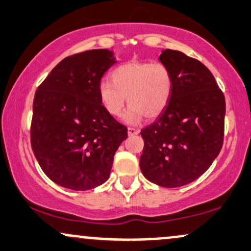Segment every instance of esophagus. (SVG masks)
<instances>
[{"mask_svg":"<svg viewBox=\"0 0 251 251\" xmlns=\"http://www.w3.org/2000/svg\"><path fill=\"white\" fill-rule=\"evenodd\" d=\"M127 133H128V135H137L138 133H139V129L133 128V127H128Z\"/></svg>","mask_w":251,"mask_h":251,"instance_id":"esophagus-1","label":"esophagus"}]
</instances>
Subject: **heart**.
<instances>
[{"mask_svg": "<svg viewBox=\"0 0 251 251\" xmlns=\"http://www.w3.org/2000/svg\"><path fill=\"white\" fill-rule=\"evenodd\" d=\"M111 79L112 83H99L101 105L109 116L119 117L127 97L129 107L124 120L132 125L142 122L145 116H159L168 105L174 87L171 71L163 62L132 60L114 68Z\"/></svg>", "mask_w": 251, "mask_h": 251, "instance_id": "heart-1", "label": "heart"}]
</instances>
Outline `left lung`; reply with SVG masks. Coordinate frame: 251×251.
<instances>
[{"instance_id": "1", "label": "left lung", "mask_w": 251, "mask_h": 251, "mask_svg": "<svg viewBox=\"0 0 251 251\" xmlns=\"http://www.w3.org/2000/svg\"><path fill=\"white\" fill-rule=\"evenodd\" d=\"M159 61L171 71L174 87L165 109L140 132V170L157 185L179 188L201 177L220 154L226 99L198 60L165 50Z\"/></svg>"}]
</instances>
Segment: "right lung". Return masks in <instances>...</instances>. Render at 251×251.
Returning a JSON list of instances; mask_svg holds the SVG:
<instances>
[{
    "label": "right lung",
    "instance_id": "obj_1",
    "mask_svg": "<svg viewBox=\"0 0 251 251\" xmlns=\"http://www.w3.org/2000/svg\"><path fill=\"white\" fill-rule=\"evenodd\" d=\"M113 51L92 50L65 57L37 88L30 140L46 176L62 188L86 191L108 179L127 128L109 116L99 98Z\"/></svg>",
    "mask_w": 251,
    "mask_h": 251
}]
</instances>
